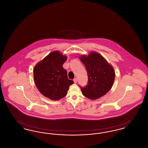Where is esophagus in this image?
<instances>
[{"label": "esophagus", "mask_w": 148, "mask_h": 148, "mask_svg": "<svg viewBox=\"0 0 148 148\" xmlns=\"http://www.w3.org/2000/svg\"><path fill=\"white\" fill-rule=\"evenodd\" d=\"M74 83H77V78H74Z\"/></svg>", "instance_id": "34e87169"}]
</instances>
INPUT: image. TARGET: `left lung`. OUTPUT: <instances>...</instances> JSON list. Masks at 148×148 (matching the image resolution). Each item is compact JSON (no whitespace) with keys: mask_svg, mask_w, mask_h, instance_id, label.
Returning <instances> with one entry per match:
<instances>
[{"mask_svg":"<svg viewBox=\"0 0 148 148\" xmlns=\"http://www.w3.org/2000/svg\"><path fill=\"white\" fill-rule=\"evenodd\" d=\"M80 60L86 68L88 83L81 88L82 94L91 100L106 95L113 86L115 77L113 66L99 53L92 51L88 56L82 55Z\"/></svg>","mask_w":148,"mask_h":148,"instance_id":"left-lung-1","label":"left lung"}]
</instances>
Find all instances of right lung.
Masks as SVG:
<instances>
[{
    "mask_svg": "<svg viewBox=\"0 0 148 148\" xmlns=\"http://www.w3.org/2000/svg\"><path fill=\"white\" fill-rule=\"evenodd\" d=\"M67 56L56 50L35 65L33 69L34 80L38 90L44 97L53 100L63 98L69 86L74 82L68 77L63 67Z\"/></svg>",
    "mask_w": 148,
    "mask_h": 148,
    "instance_id": "obj_1",
    "label": "right lung"
}]
</instances>
